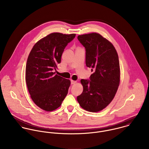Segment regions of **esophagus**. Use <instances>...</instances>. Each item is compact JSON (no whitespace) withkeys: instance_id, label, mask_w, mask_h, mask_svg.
<instances>
[{"instance_id":"obj_1","label":"esophagus","mask_w":149,"mask_h":149,"mask_svg":"<svg viewBox=\"0 0 149 149\" xmlns=\"http://www.w3.org/2000/svg\"><path fill=\"white\" fill-rule=\"evenodd\" d=\"M71 84L73 85V84H74L76 83V81H74V80H71Z\"/></svg>"}]
</instances>
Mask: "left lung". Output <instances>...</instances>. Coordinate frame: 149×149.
<instances>
[{"instance_id": "8db88e82", "label": "left lung", "mask_w": 149, "mask_h": 149, "mask_svg": "<svg viewBox=\"0 0 149 149\" xmlns=\"http://www.w3.org/2000/svg\"><path fill=\"white\" fill-rule=\"evenodd\" d=\"M85 49L86 66L93 73L89 79H81L82 93L77 100L83 109L96 112L106 108L113 99L120 82L118 53L113 45L99 34L79 36Z\"/></svg>"}]
</instances>
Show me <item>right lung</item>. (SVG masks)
I'll return each mask as SVG.
<instances>
[{
	"label": "right lung",
	"mask_w": 149,
	"mask_h": 149,
	"mask_svg": "<svg viewBox=\"0 0 149 149\" xmlns=\"http://www.w3.org/2000/svg\"><path fill=\"white\" fill-rule=\"evenodd\" d=\"M75 34H50L36 43L26 66V82L34 103L46 111L58 108L68 94L69 80L56 74L65 47Z\"/></svg>",
	"instance_id": "add662e5"
}]
</instances>
